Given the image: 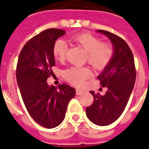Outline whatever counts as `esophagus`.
I'll use <instances>...</instances> for the list:
<instances>
[{
    "mask_svg": "<svg viewBox=\"0 0 149 149\" xmlns=\"http://www.w3.org/2000/svg\"><path fill=\"white\" fill-rule=\"evenodd\" d=\"M83 93H84V92H83L82 90H81V89H76V95H79L82 94Z\"/></svg>",
    "mask_w": 149,
    "mask_h": 149,
    "instance_id": "obj_1",
    "label": "esophagus"
}]
</instances>
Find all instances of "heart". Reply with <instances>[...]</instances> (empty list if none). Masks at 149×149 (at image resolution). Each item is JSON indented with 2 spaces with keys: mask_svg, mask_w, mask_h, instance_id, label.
I'll return each instance as SVG.
<instances>
[{
  "mask_svg": "<svg viewBox=\"0 0 149 149\" xmlns=\"http://www.w3.org/2000/svg\"><path fill=\"white\" fill-rule=\"evenodd\" d=\"M71 40L81 45L86 51V60L98 70H102L107 66L114 55V48L110 42H101L95 36L89 33L74 35ZM68 51V44L62 39H56L54 43L53 54L58 61H63ZM93 73L86 66H71L63 72L65 81L76 86H81Z\"/></svg>",
  "mask_w": 149,
  "mask_h": 149,
  "instance_id": "obj_1",
  "label": "heart"
}]
</instances>
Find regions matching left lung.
Instances as JSON below:
<instances>
[{
	"instance_id": "obj_1",
	"label": "left lung",
	"mask_w": 149,
	"mask_h": 149,
	"mask_svg": "<svg viewBox=\"0 0 149 149\" xmlns=\"http://www.w3.org/2000/svg\"><path fill=\"white\" fill-rule=\"evenodd\" d=\"M98 32L106 35L113 45V57L98 76L105 95L91 91L94 101L86 107L88 119L97 125L105 126L119 119L126 107L136 81L134 55L126 42L117 35L103 30Z\"/></svg>"
}]
</instances>
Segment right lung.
Returning a JSON list of instances; mask_svg holds the SVG:
<instances>
[{
    "label": "right lung",
    "mask_w": 149,
    "mask_h": 149,
    "mask_svg": "<svg viewBox=\"0 0 149 149\" xmlns=\"http://www.w3.org/2000/svg\"><path fill=\"white\" fill-rule=\"evenodd\" d=\"M64 34V30L51 28L33 36L24 45L17 63V83L24 104L33 119L46 128L61 124L76 93L67 84L56 88L47 84V79L54 74V43Z\"/></svg>",
    "instance_id": "obj_1"
}]
</instances>
